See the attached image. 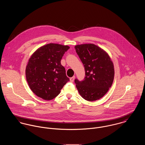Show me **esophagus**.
I'll use <instances>...</instances> for the list:
<instances>
[{"label":"esophagus","instance_id":"34e87169","mask_svg":"<svg viewBox=\"0 0 145 145\" xmlns=\"http://www.w3.org/2000/svg\"><path fill=\"white\" fill-rule=\"evenodd\" d=\"M74 79H75V76H73V77L70 78V82H73L74 81Z\"/></svg>","mask_w":145,"mask_h":145}]
</instances>
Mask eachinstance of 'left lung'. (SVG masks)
I'll use <instances>...</instances> for the list:
<instances>
[{
    "instance_id": "8db88e82",
    "label": "left lung",
    "mask_w": 145,
    "mask_h": 145,
    "mask_svg": "<svg viewBox=\"0 0 145 145\" xmlns=\"http://www.w3.org/2000/svg\"><path fill=\"white\" fill-rule=\"evenodd\" d=\"M76 51L84 67V80L74 82L78 92L88 101H95L104 96L112 84L114 69L108 54L94 44L75 46Z\"/></svg>"
}]
</instances>
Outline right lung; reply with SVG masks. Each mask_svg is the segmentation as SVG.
I'll return each instance as SVG.
<instances>
[{
	"label": "right lung",
	"mask_w": 145,
	"mask_h": 145,
	"mask_svg": "<svg viewBox=\"0 0 145 145\" xmlns=\"http://www.w3.org/2000/svg\"><path fill=\"white\" fill-rule=\"evenodd\" d=\"M69 47L49 43L37 49L31 56L25 68L28 86L38 97L51 100L57 96L69 81L61 63Z\"/></svg>",
	"instance_id": "obj_1"
}]
</instances>
